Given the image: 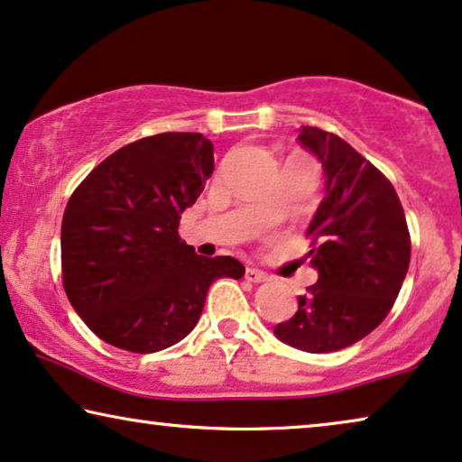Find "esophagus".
I'll return each instance as SVG.
<instances>
[{
  "instance_id": "obj_1",
  "label": "esophagus",
  "mask_w": 462,
  "mask_h": 462,
  "mask_svg": "<svg viewBox=\"0 0 462 462\" xmlns=\"http://www.w3.org/2000/svg\"><path fill=\"white\" fill-rule=\"evenodd\" d=\"M245 278H246V281H249V282H265V281H270V276L265 274V272L257 270V268H246Z\"/></svg>"
}]
</instances>
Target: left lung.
<instances>
[{"label":"left lung","instance_id":"obj_1","mask_svg":"<svg viewBox=\"0 0 462 462\" xmlns=\"http://www.w3.org/2000/svg\"><path fill=\"white\" fill-rule=\"evenodd\" d=\"M297 140L324 171V197L308 226L318 281L274 335L301 352L330 354L385 320L411 263V234L392 181L346 140L305 125Z\"/></svg>","mask_w":462,"mask_h":462}]
</instances>
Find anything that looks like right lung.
I'll list each match as a JSON object with an SVG mask.
<instances>
[{
	"label": "right lung",
	"instance_id": "obj_1",
	"mask_svg": "<svg viewBox=\"0 0 462 462\" xmlns=\"http://www.w3.org/2000/svg\"><path fill=\"white\" fill-rule=\"evenodd\" d=\"M203 134H159L119 148L81 181L62 217V282L81 320L110 346L152 354L197 327L217 278L238 259L200 257L180 216L213 173Z\"/></svg>",
	"mask_w": 462,
	"mask_h": 462
}]
</instances>
